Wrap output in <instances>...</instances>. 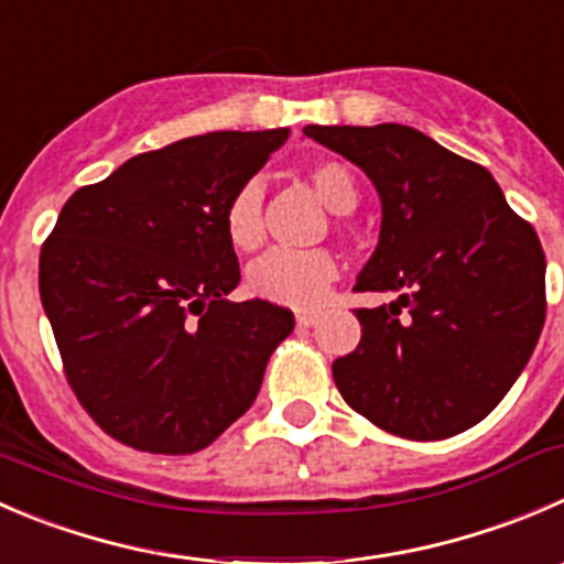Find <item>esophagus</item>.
I'll return each instance as SVG.
<instances>
[{
  "instance_id": "obj_1",
  "label": "esophagus",
  "mask_w": 564,
  "mask_h": 564,
  "mask_svg": "<svg viewBox=\"0 0 564 564\" xmlns=\"http://www.w3.org/2000/svg\"><path fill=\"white\" fill-rule=\"evenodd\" d=\"M316 319H319V314H314V311H300L297 327H314Z\"/></svg>"
}]
</instances>
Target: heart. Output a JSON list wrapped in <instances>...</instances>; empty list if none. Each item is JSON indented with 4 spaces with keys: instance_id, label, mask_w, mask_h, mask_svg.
<instances>
[{
    "instance_id": "b5f03b06",
    "label": "heart",
    "mask_w": 564,
    "mask_h": 564,
    "mask_svg": "<svg viewBox=\"0 0 564 564\" xmlns=\"http://www.w3.org/2000/svg\"><path fill=\"white\" fill-rule=\"evenodd\" d=\"M308 182L333 215H349L358 206L355 178L341 162H316ZM226 234L237 250H256L264 239V187L250 178L234 193L226 209ZM338 264L327 250L275 248L248 267V289L256 297L289 308H316L330 292Z\"/></svg>"
}]
</instances>
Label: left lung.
Here are the masks:
<instances>
[{
	"mask_svg": "<svg viewBox=\"0 0 564 564\" xmlns=\"http://www.w3.org/2000/svg\"><path fill=\"white\" fill-rule=\"evenodd\" d=\"M380 195L358 292L360 344L333 360L344 402L386 433L441 441L474 427L529 364L545 322V256L482 165L413 126H305Z\"/></svg>",
	"mask_w": 564,
	"mask_h": 564,
	"instance_id": "obj_1",
	"label": "left lung"
}]
</instances>
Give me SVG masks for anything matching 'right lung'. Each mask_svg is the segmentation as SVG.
Instances as JSON below:
<instances>
[{
    "mask_svg": "<svg viewBox=\"0 0 564 564\" xmlns=\"http://www.w3.org/2000/svg\"><path fill=\"white\" fill-rule=\"evenodd\" d=\"M289 129L209 131L76 189L41 250V303L82 408L156 455L209 446L253 404L289 308L231 303L226 209Z\"/></svg>",
    "mask_w": 564,
    "mask_h": 564,
    "instance_id": "right-lung-1",
    "label": "right lung"
}]
</instances>
